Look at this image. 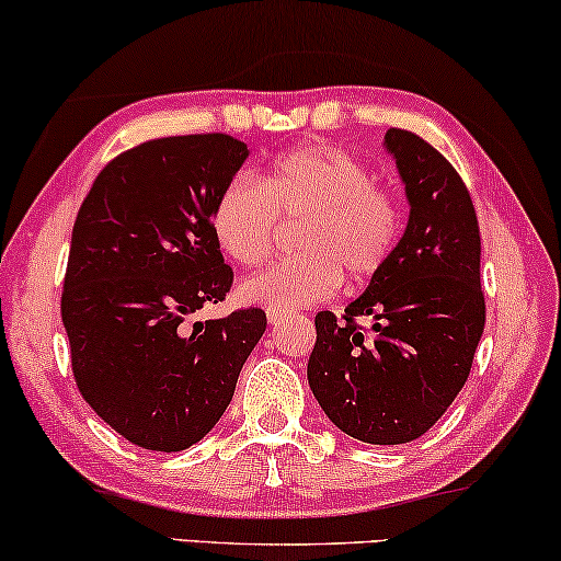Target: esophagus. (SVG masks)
Instances as JSON below:
<instances>
[{
  "label": "esophagus",
  "instance_id": "obj_1",
  "mask_svg": "<svg viewBox=\"0 0 561 561\" xmlns=\"http://www.w3.org/2000/svg\"><path fill=\"white\" fill-rule=\"evenodd\" d=\"M290 313L288 311H280V309H267V321H271V327H280L286 324Z\"/></svg>",
  "mask_w": 561,
  "mask_h": 561
}]
</instances>
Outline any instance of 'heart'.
<instances>
[{
	"mask_svg": "<svg viewBox=\"0 0 561 561\" xmlns=\"http://www.w3.org/2000/svg\"><path fill=\"white\" fill-rule=\"evenodd\" d=\"M296 221L301 255L242 283V298L267 309L327 301L342 273L367 280L393 257L403 209L393 191L373 183L363 160L329 142L294 148L257 175H237L211 206V232L234 263H267L280 221Z\"/></svg>",
	"mask_w": 561,
	"mask_h": 561,
	"instance_id": "1",
	"label": "heart"
}]
</instances>
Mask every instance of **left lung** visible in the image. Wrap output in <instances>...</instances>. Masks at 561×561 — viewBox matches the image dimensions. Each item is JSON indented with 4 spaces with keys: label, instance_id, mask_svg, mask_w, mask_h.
Segmentation results:
<instances>
[{
    "label": "left lung",
    "instance_id": "obj_1",
    "mask_svg": "<svg viewBox=\"0 0 561 561\" xmlns=\"http://www.w3.org/2000/svg\"><path fill=\"white\" fill-rule=\"evenodd\" d=\"M386 148L411 214L393 257L342 319H313L309 386L334 426L367 444H405L444 416L470 375L485 329L480 227L455 165L409 129ZM373 316L374 327L356 324Z\"/></svg>",
    "mask_w": 561,
    "mask_h": 561
}]
</instances>
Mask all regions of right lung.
Listing matches in <instances>:
<instances>
[{"label":"right lung","instance_id":"1","mask_svg":"<svg viewBox=\"0 0 561 561\" xmlns=\"http://www.w3.org/2000/svg\"><path fill=\"white\" fill-rule=\"evenodd\" d=\"M244 160L248 145L221 133L140 142L102 168L76 217L60 296L73 380L142 449L204 439L267 327L257 306L188 321L232 288L211 206Z\"/></svg>","mask_w":561,"mask_h":561}]
</instances>
